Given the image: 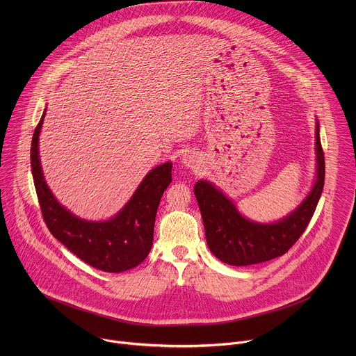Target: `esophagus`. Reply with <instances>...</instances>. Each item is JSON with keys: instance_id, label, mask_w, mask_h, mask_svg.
<instances>
[{"instance_id": "1", "label": "esophagus", "mask_w": 356, "mask_h": 356, "mask_svg": "<svg viewBox=\"0 0 356 356\" xmlns=\"http://www.w3.org/2000/svg\"><path fill=\"white\" fill-rule=\"evenodd\" d=\"M184 163H185L186 165H189V167H193V164H195V156H193V154H185V156H184Z\"/></svg>"}]
</instances>
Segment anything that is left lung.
Wrapping results in <instances>:
<instances>
[{
  "label": "left lung",
  "mask_w": 356,
  "mask_h": 356,
  "mask_svg": "<svg viewBox=\"0 0 356 356\" xmlns=\"http://www.w3.org/2000/svg\"><path fill=\"white\" fill-rule=\"evenodd\" d=\"M316 138V181L303 204L277 223H254L238 213L222 192L207 181L195 185V195L203 216L208 248L219 260L232 266H248L286 254L305 233L319 202L325 184V154Z\"/></svg>",
  "instance_id": "obj_1"
}]
</instances>
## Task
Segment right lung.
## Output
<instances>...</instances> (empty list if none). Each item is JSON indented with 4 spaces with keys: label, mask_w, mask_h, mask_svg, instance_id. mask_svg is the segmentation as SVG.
Returning <instances> with one entry per match:
<instances>
[{
    "label": "right lung",
    "mask_w": 356,
    "mask_h": 356,
    "mask_svg": "<svg viewBox=\"0 0 356 356\" xmlns=\"http://www.w3.org/2000/svg\"><path fill=\"white\" fill-rule=\"evenodd\" d=\"M42 115L31 141V171L42 218L51 234L81 260L106 273H120L138 266L152 248L154 218L160 199L171 184L172 164L153 168L131 200L111 220L88 222L74 216L56 202L45 184L38 157Z\"/></svg>",
    "instance_id": "obj_1"
}]
</instances>
